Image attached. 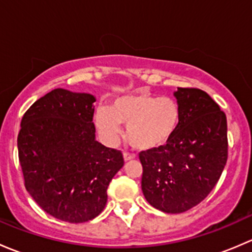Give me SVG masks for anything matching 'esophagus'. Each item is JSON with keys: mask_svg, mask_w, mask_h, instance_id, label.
Wrapping results in <instances>:
<instances>
[{"mask_svg": "<svg viewBox=\"0 0 252 252\" xmlns=\"http://www.w3.org/2000/svg\"><path fill=\"white\" fill-rule=\"evenodd\" d=\"M123 157H124V161L128 162V161H131V159L135 158V156L134 155H130V154H126V152H124L123 154Z\"/></svg>", "mask_w": 252, "mask_h": 252, "instance_id": "esophagus-1", "label": "esophagus"}]
</instances>
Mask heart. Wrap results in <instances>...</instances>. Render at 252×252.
I'll list each match as a JSON object with an SVG mask.
<instances>
[{"label":"heart","instance_id":"heart-1","mask_svg":"<svg viewBox=\"0 0 252 252\" xmlns=\"http://www.w3.org/2000/svg\"><path fill=\"white\" fill-rule=\"evenodd\" d=\"M180 116V107L173 98L139 91L119 96L110 108H97L95 124L107 144L118 140L122 124L126 126V139L131 146L140 151H151L164 146L173 138Z\"/></svg>","mask_w":252,"mask_h":252}]
</instances>
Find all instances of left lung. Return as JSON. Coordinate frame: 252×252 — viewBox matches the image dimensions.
I'll return each mask as SVG.
<instances>
[{"mask_svg": "<svg viewBox=\"0 0 252 252\" xmlns=\"http://www.w3.org/2000/svg\"><path fill=\"white\" fill-rule=\"evenodd\" d=\"M180 122L164 146L141 151V189L150 205L182 213L199 205L217 184L228 157L227 117L208 94L178 88Z\"/></svg>", "mask_w": 252, "mask_h": 252, "instance_id": "left-lung-1", "label": "left lung"}]
</instances>
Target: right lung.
<instances>
[{"label":"right lung","instance_id":"1","mask_svg":"<svg viewBox=\"0 0 252 252\" xmlns=\"http://www.w3.org/2000/svg\"><path fill=\"white\" fill-rule=\"evenodd\" d=\"M95 101L91 94L55 89L32 103L20 123L25 189L45 212L64 222L97 217L124 164L121 151L96 140Z\"/></svg>","mask_w":252,"mask_h":252}]
</instances>
